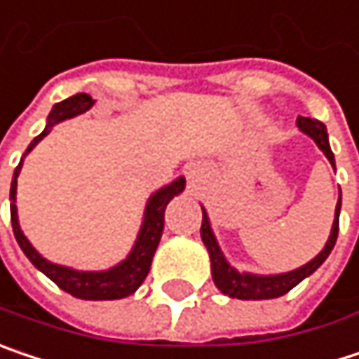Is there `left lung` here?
Here are the masks:
<instances>
[{"mask_svg":"<svg viewBox=\"0 0 359 359\" xmlns=\"http://www.w3.org/2000/svg\"><path fill=\"white\" fill-rule=\"evenodd\" d=\"M298 127L310 135L316 146L320 147V151L329 158V162L335 166V158H333V151L329 147V135H327V127L316 121V118H309V116H298ZM339 212H341V195H339V201H337V208H335V222H333V230H331V236L327 241L325 248L310 261L304 267L300 269H294L290 273H281V276H252V273H238L236 269H232L228 265V261L224 259L219 246L215 243V236H213L212 228H210V219H208V213L203 210V222H201V238H203V245L208 246L210 250V259H212V276L215 285L230 298H241V300H269V298H279L283 294H287L292 287H296L304 277H309L310 273H314L323 263L325 259L331 255L333 246L337 243V234H339Z\"/></svg>","mask_w":359,"mask_h":359,"instance_id":"1","label":"left lung"}]
</instances>
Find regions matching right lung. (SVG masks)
<instances>
[{
  "label": "right lung",
  "instance_id": "add662e5",
  "mask_svg": "<svg viewBox=\"0 0 359 359\" xmlns=\"http://www.w3.org/2000/svg\"><path fill=\"white\" fill-rule=\"evenodd\" d=\"M92 104H94V100H92L90 94H76V96H72V98H67L63 102H57L53 107V111H50L49 118H47L45 131L30 142V146L26 147V154L49 133L53 125H57L59 121L72 118L76 114L86 113ZM20 168H22V160L16 166L14 179H12L10 215H12V228H14V236H16L18 245L24 250V255L30 259V263L36 269H41L45 276L49 277L50 281H55L61 290H65L67 294H72L76 298H82V300H118V298H125V296L133 294L144 283V279L149 273L151 257H154V252L158 248L162 230H164V210H166L168 201L184 189V179L175 180L172 184L156 191L149 197L146 208V219H144V226L140 230V236L135 241V246H133L131 255L123 263H118L116 267H113V269L96 273V271H74L69 267H61V265L49 263L26 241V236L22 234L20 224H18L16 210V187Z\"/></svg>",
  "mask_w": 359,
  "mask_h": 359
}]
</instances>
